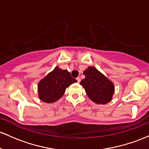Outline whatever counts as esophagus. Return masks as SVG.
Wrapping results in <instances>:
<instances>
[{
	"label": "esophagus",
	"mask_w": 149,
	"mask_h": 149,
	"mask_svg": "<svg viewBox=\"0 0 149 149\" xmlns=\"http://www.w3.org/2000/svg\"><path fill=\"white\" fill-rule=\"evenodd\" d=\"M76 80H77L78 83H80V82H81V78H80V77L76 78Z\"/></svg>",
	"instance_id": "34e87169"
}]
</instances>
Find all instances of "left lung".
Listing matches in <instances>:
<instances>
[{
    "label": "left lung",
    "instance_id": "obj_1",
    "mask_svg": "<svg viewBox=\"0 0 149 149\" xmlns=\"http://www.w3.org/2000/svg\"><path fill=\"white\" fill-rule=\"evenodd\" d=\"M86 78L80 84L86 94L96 104H105L112 100L114 93V83L99 71L95 67L88 66L83 71Z\"/></svg>",
    "mask_w": 149,
    "mask_h": 149
}]
</instances>
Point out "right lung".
<instances>
[{"instance_id":"1","label":"right lung","mask_w":149,"mask_h":149,"mask_svg":"<svg viewBox=\"0 0 149 149\" xmlns=\"http://www.w3.org/2000/svg\"><path fill=\"white\" fill-rule=\"evenodd\" d=\"M76 82L77 81L71 77L70 72L56 66L38 83L39 98L42 102L53 103L63 95L67 88Z\"/></svg>"}]
</instances>
